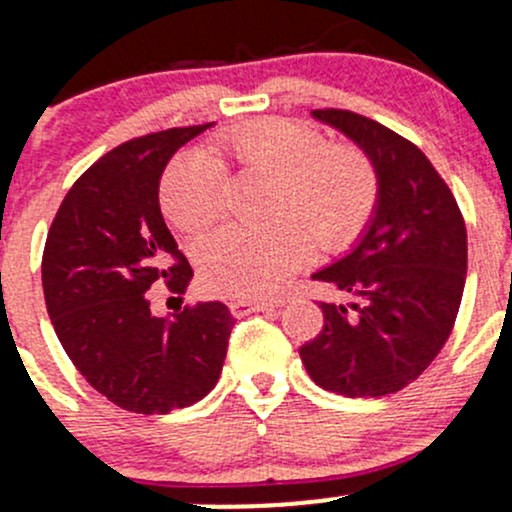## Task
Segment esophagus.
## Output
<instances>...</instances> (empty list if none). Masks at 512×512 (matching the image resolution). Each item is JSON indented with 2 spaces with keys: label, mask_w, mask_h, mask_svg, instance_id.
<instances>
[{
  "label": "esophagus",
  "mask_w": 512,
  "mask_h": 512,
  "mask_svg": "<svg viewBox=\"0 0 512 512\" xmlns=\"http://www.w3.org/2000/svg\"><path fill=\"white\" fill-rule=\"evenodd\" d=\"M233 315H245V313H260V310H272L274 303L267 301H245V298H236V301L228 303Z\"/></svg>",
  "instance_id": "1"
}]
</instances>
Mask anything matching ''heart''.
I'll return each mask as SVG.
<instances>
[{"label":"heart","instance_id":"1","mask_svg":"<svg viewBox=\"0 0 512 512\" xmlns=\"http://www.w3.org/2000/svg\"><path fill=\"white\" fill-rule=\"evenodd\" d=\"M274 180L264 228L226 226L197 245L199 279L233 298H269L317 248H342L366 228L378 204V173L361 149L327 144L315 129L264 120L221 134L166 170L161 209L175 228L202 233L223 214V170Z\"/></svg>","mask_w":512,"mask_h":512}]
</instances>
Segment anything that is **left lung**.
<instances>
[{"mask_svg": "<svg viewBox=\"0 0 512 512\" xmlns=\"http://www.w3.org/2000/svg\"><path fill=\"white\" fill-rule=\"evenodd\" d=\"M313 117L361 146L380 187L354 250L313 274L354 301L320 303L325 325L301 346L303 366L337 395H392L448 342L467 279V228L419 146L351 110H313Z\"/></svg>", "mask_w": 512, "mask_h": 512, "instance_id": "left-lung-1", "label": "left lung"}]
</instances>
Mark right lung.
Returning a JSON list of instances; mask_svg holds the SVG:
<instances>
[{
    "label": "right lung",
    "instance_id": "1",
    "mask_svg": "<svg viewBox=\"0 0 512 512\" xmlns=\"http://www.w3.org/2000/svg\"><path fill=\"white\" fill-rule=\"evenodd\" d=\"M209 125L120 144L74 182L43 252L57 339L93 390L137 414L190 407L219 380L233 315L219 301L156 317L146 291L185 293L192 267L170 236L158 182L170 156Z\"/></svg>",
    "mask_w": 512,
    "mask_h": 512
}]
</instances>
